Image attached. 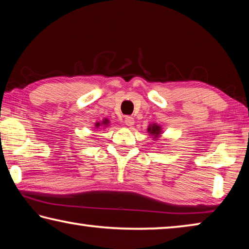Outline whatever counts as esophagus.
Segmentation results:
<instances>
[{
    "label": "esophagus",
    "mask_w": 249,
    "mask_h": 249,
    "mask_svg": "<svg viewBox=\"0 0 249 249\" xmlns=\"http://www.w3.org/2000/svg\"><path fill=\"white\" fill-rule=\"evenodd\" d=\"M124 123L126 126H128V127H132V126L135 124V120L132 116H126L124 120Z\"/></svg>",
    "instance_id": "1"
}]
</instances>
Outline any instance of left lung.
<instances>
[{
  "label": "left lung",
  "mask_w": 249,
  "mask_h": 249,
  "mask_svg": "<svg viewBox=\"0 0 249 249\" xmlns=\"http://www.w3.org/2000/svg\"><path fill=\"white\" fill-rule=\"evenodd\" d=\"M162 132V127L157 123H151L148 125V127H147V133L149 134V136L153 138L154 141H158L159 137L161 136Z\"/></svg>",
  "instance_id": "left-lung-1"
}]
</instances>
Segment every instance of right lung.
Here are the masks:
<instances>
[{
    "label": "right lung",
    "mask_w": 249,
    "mask_h": 249,
    "mask_svg": "<svg viewBox=\"0 0 249 249\" xmlns=\"http://www.w3.org/2000/svg\"><path fill=\"white\" fill-rule=\"evenodd\" d=\"M109 125H111V124H109L108 119H103L101 122H95L94 128H103V129H105V128H107Z\"/></svg>",
    "instance_id": "right-lung-1"
}]
</instances>
